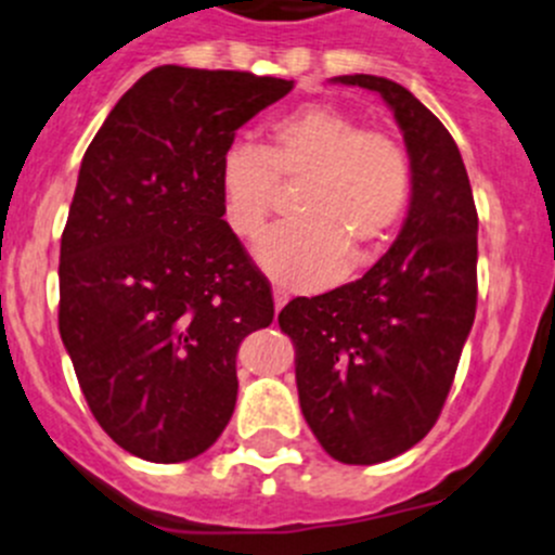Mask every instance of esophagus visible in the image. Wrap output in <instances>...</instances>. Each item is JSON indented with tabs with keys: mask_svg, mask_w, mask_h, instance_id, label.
Listing matches in <instances>:
<instances>
[{
	"mask_svg": "<svg viewBox=\"0 0 555 555\" xmlns=\"http://www.w3.org/2000/svg\"><path fill=\"white\" fill-rule=\"evenodd\" d=\"M272 296H275V310L280 312L285 307V301H288V291L280 288V285H275V291H272Z\"/></svg>",
	"mask_w": 555,
	"mask_h": 555,
	"instance_id": "34e87169",
	"label": "esophagus"
}]
</instances>
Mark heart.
<instances>
[{"label":"heart","instance_id":"1","mask_svg":"<svg viewBox=\"0 0 555 555\" xmlns=\"http://www.w3.org/2000/svg\"><path fill=\"white\" fill-rule=\"evenodd\" d=\"M280 183L299 185L296 221L256 243V261L291 288H315L370 264L413 199V162L397 137L364 129L334 104H305L267 129V145L234 142L218 164L221 210L237 237H256Z\"/></svg>","mask_w":555,"mask_h":555}]
</instances>
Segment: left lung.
Returning a JSON list of instances; mask_svg holds the SVG:
<instances>
[{"mask_svg":"<svg viewBox=\"0 0 555 555\" xmlns=\"http://www.w3.org/2000/svg\"><path fill=\"white\" fill-rule=\"evenodd\" d=\"M334 83L380 93L413 162V199L388 254L356 283L288 301L301 415L343 464H380L437 424L477 307V210L451 131L404 86L375 75Z\"/></svg>","mask_w":555,"mask_h":555,"instance_id":"8db88e82","label":"left lung"}]
</instances>
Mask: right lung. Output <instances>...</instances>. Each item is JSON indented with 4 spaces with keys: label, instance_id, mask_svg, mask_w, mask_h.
Wrapping results in <instances>:
<instances>
[{
    "label": "right lung",
    "instance_id": "right-lung-1",
    "mask_svg": "<svg viewBox=\"0 0 555 555\" xmlns=\"http://www.w3.org/2000/svg\"><path fill=\"white\" fill-rule=\"evenodd\" d=\"M294 80L164 64L118 99L80 164L59 332L93 418L131 456L205 453L237 402V350L270 326L267 278L223 221L234 131Z\"/></svg>",
    "mask_w": 555,
    "mask_h": 555
}]
</instances>
